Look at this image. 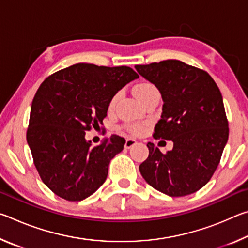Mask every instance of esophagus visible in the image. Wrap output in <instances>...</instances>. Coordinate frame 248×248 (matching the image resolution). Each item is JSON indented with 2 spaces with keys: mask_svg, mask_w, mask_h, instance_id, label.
I'll return each mask as SVG.
<instances>
[{
  "mask_svg": "<svg viewBox=\"0 0 248 248\" xmlns=\"http://www.w3.org/2000/svg\"><path fill=\"white\" fill-rule=\"evenodd\" d=\"M134 144H137V141L134 139H131V138H128L127 140H125V143H124V148L125 149H130L131 146H133Z\"/></svg>",
  "mask_w": 248,
  "mask_h": 248,
  "instance_id": "obj_1",
  "label": "esophagus"
}]
</instances>
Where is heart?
Instances as JSON below:
<instances>
[{"label":"heart","mask_w":248,"mask_h":248,"mask_svg":"<svg viewBox=\"0 0 248 248\" xmlns=\"http://www.w3.org/2000/svg\"><path fill=\"white\" fill-rule=\"evenodd\" d=\"M134 94L137 95V97L140 99L142 104L148 102L149 99L153 97H159V92L157 87L154 84L150 82H142L134 87ZM118 99V94H116L114 97L110 99L109 103V109H112L115 107V104ZM124 129L132 134H140L143 132L144 125L140 124H128L124 125Z\"/></svg>","instance_id":"b5f03b06"}]
</instances>
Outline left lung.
I'll use <instances>...</instances> for the list:
<instances>
[{"mask_svg":"<svg viewBox=\"0 0 248 248\" xmlns=\"http://www.w3.org/2000/svg\"><path fill=\"white\" fill-rule=\"evenodd\" d=\"M161 92L163 112L155 139L171 140L162 153L149 142V156L139 166L145 182L170 197L194 194L215 174L229 139L221 92L208 72L179 60L136 65Z\"/></svg>","mask_w":248,"mask_h":248,"instance_id":"left-lung-1","label":"left lung"}]
</instances>
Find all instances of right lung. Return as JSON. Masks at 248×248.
Here are the masks:
<instances>
[{
  "label": "right lung",
  "instance_id": "add662e5",
  "mask_svg": "<svg viewBox=\"0 0 248 248\" xmlns=\"http://www.w3.org/2000/svg\"><path fill=\"white\" fill-rule=\"evenodd\" d=\"M138 78L129 66L78 63L41 83L31 103L26 139L40 178L53 194L81 201L105 183L109 163L125 140L114 134L92 148L85 131L103 124L110 99Z\"/></svg>",
  "mask_w": 248,
  "mask_h": 248
}]
</instances>
